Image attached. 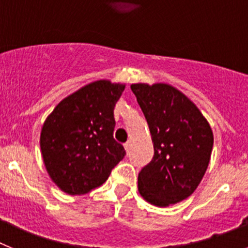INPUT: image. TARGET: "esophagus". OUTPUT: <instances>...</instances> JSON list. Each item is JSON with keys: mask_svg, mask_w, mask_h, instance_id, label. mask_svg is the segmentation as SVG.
<instances>
[{"mask_svg": "<svg viewBox=\"0 0 248 248\" xmlns=\"http://www.w3.org/2000/svg\"><path fill=\"white\" fill-rule=\"evenodd\" d=\"M131 146H133V144H131V141H130V140H129V141H126V143L124 144V148H125L126 153H129V151L131 150Z\"/></svg>", "mask_w": 248, "mask_h": 248, "instance_id": "esophagus-1", "label": "esophagus"}]
</instances>
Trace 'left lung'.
<instances>
[{"label":"left lung","mask_w":248,"mask_h":248,"mask_svg":"<svg viewBox=\"0 0 248 248\" xmlns=\"http://www.w3.org/2000/svg\"><path fill=\"white\" fill-rule=\"evenodd\" d=\"M154 143L138 177L140 195L155 206L180 202L196 190L210 163L214 135L196 105L168 84H131Z\"/></svg>","instance_id":"8db88e82"}]
</instances>
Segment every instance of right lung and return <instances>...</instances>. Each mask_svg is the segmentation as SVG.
Listing matches in <instances>:
<instances>
[{
	"instance_id": "add662e5",
	"label": "right lung",
	"mask_w": 248,
	"mask_h": 248,
	"mask_svg": "<svg viewBox=\"0 0 248 248\" xmlns=\"http://www.w3.org/2000/svg\"><path fill=\"white\" fill-rule=\"evenodd\" d=\"M123 84L98 80L57 105L41 133V150L50 179L69 195L87 194L107 181L125 156L114 139V107Z\"/></svg>"
}]
</instances>
